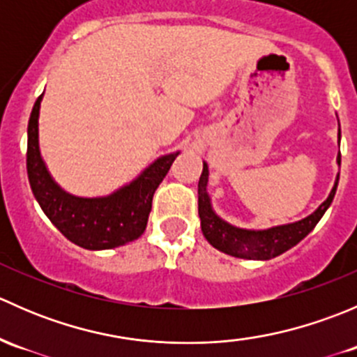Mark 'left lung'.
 <instances>
[{"label": "left lung", "instance_id": "1", "mask_svg": "<svg viewBox=\"0 0 357 357\" xmlns=\"http://www.w3.org/2000/svg\"><path fill=\"white\" fill-rule=\"evenodd\" d=\"M338 142H340V132H338ZM338 164H340V153H338ZM207 181H208V169L204 162V171H202L199 181V215L202 221V233L207 238V242L218 250L225 254L235 255V257L243 259H268L276 257L283 254L289 248L295 247L302 238L309 235L318 225L319 219L333 202L335 192H337L338 176L330 197L305 219L291 225L276 226V228L264 229V231H248V229H240L235 226L228 225L222 219L214 214L211 207V200L207 195Z\"/></svg>", "mask_w": 357, "mask_h": 357}]
</instances>
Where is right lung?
<instances>
[{
    "instance_id": "add662e5",
    "label": "right lung",
    "mask_w": 357,
    "mask_h": 357,
    "mask_svg": "<svg viewBox=\"0 0 357 357\" xmlns=\"http://www.w3.org/2000/svg\"><path fill=\"white\" fill-rule=\"evenodd\" d=\"M43 95L32 107L27 126V176L36 200L66 238L89 250L132 242L143 235L157 186L178 153L160 157L136 181L102 199L68 195L52 179L39 153L38 117Z\"/></svg>"
}]
</instances>
